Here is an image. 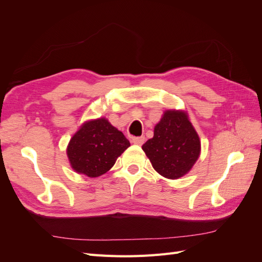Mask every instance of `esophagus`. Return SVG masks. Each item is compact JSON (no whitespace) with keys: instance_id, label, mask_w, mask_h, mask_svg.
Returning a JSON list of instances; mask_svg holds the SVG:
<instances>
[{"instance_id":"obj_1","label":"esophagus","mask_w":262,"mask_h":262,"mask_svg":"<svg viewBox=\"0 0 262 262\" xmlns=\"http://www.w3.org/2000/svg\"><path fill=\"white\" fill-rule=\"evenodd\" d=\"M145 142V138L144 137H136L132 138V143L137 144V145H142Z\"/></svg>"}]
</instances>
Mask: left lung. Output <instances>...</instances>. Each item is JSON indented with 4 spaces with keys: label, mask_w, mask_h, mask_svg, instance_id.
Segmentation results:
<instances>
[{
    "label": "left lung",
    "mask_w": 262,
    "mask_h": 262,
    "mask_svg": "<svg viewBox=\"0 0 262 262\" xmlns=\"http://www.w3.org/2000/svg\"><path fill=\"white\" fill-rule=\"evenodd\" d=\"M153 168L165 178L178 179L191 170L201 153V142L184 110H165L154 137L142 146Z\"/></svg>",
    "instance_id": "1"
}]
</instances>
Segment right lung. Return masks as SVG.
I'll return each instance as SVG.
<instances>
[{
  "label": "right lung",
  "mask_w": 262,
  "mask_h": 262,
  "mask_svg": "<svg viewBox=\"0 0 262 262\" xmlns=\"http://www.w3.org/2000/svg\"><path fill=\"white\" fill-rule=\"evenodd\" d=\"M129 146L123 133L101 117L80 126L69 142L67 155L74 171L95 178L112 168Z\"/></svg>",
  "instance_id": "right-lung-1"
}]
</instances>
